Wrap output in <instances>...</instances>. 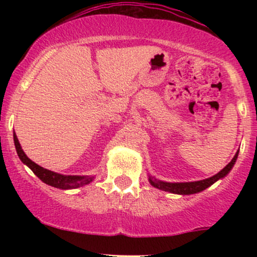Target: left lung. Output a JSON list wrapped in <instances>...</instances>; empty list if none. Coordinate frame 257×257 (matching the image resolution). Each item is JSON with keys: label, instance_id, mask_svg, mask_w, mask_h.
I'll return each mask as SVG.
<instances>
[{"label": "left lung", "instance_id": "obj_1", "mask_svg": "<svg viewBox=\"0 0 257 257\" xmlns=\"http://www.w3.org/2000/svg\"><path fill=\"white\" fill-rule=\"evenodd\" d=\"M239 152V151H238ZM238 152L235 153V156L233 157V159L229 162L227 166L221 170L220 173H217L216 175L211 176V178L205 179V180H200V181H194V182H175V184H172V182H163V181H158L152 176H150V182L153 187H157L159 190L167 191V192H172V193H176V194H193L197 192H200V191L205 190L208 188L209 186H211L214 182H216L219 179H222L223 176H226L228 174L229 170L232 169V167L234 166L235 161H237L238 157Z\"/></svg>", "mask_w": 257, "mask_h": 257}]
</instances>
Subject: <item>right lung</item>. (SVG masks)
Returning <instances> with one entry per match:
<instances>
[{"instance_id": "1", "label": "right lung", "mask_w": 257, "mask_h": 257, "mask_svg": "<svg viewBox=\"0 0 257 257\" xmlns=\"http://www.w3.org/2000/svg\"><path fill=\"white\" fill-rule=\"evenodd\" d=\"M14 138V145H16L17 153L19 156V158L22 159V162L26 164L30 169L34 172L35 175L38 179H41L44 184L53 186V187L61 188V190H71V188H77L81 186L89 184L93 181L94 178H89V176H71V175H61V174L51 172L48 169H44V168L40 167L38 164L32 162L28 156L25 155L24 151L22 150L19 140H18L16 133L13 134Z\"/></svg>"}]
</instances>
